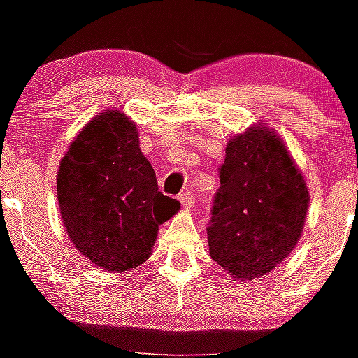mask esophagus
<instances>
[{"label": "esophagus", "mask_w": 358, "mask_h": 358, "mask_svg": "<svg viewBox=\"0 0 358 358\" xmlns=\"http://www.w3.org/2000/svg\"><path fill=\"white\" fill-rule=\"evenodd\" d=\"M180 203H182V206L185 208V210H190V208L194 206V196L190 192H182L180 194Z\"/></svg>", "instance_id": "esophagus-1"}]
</instances>
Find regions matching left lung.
I'll use <instances>...</instances> for the list:
<instances>
[{
	"instance_id": "obj_1",
	"label": "left lung",
	"mask_w": 358,
	"mask_h": 358,
	"mask_svg": "<svg viewBox=\"0 0 358 358\" xmlns=\"http://www.w3.org/2000/svg\"><path fill=\"white\" fill-rule=\"evenodd\" d=\"M310 206L303 171L262 122L229 138L208 225L210 255L232 282L266 276L296 248Z\"/></svg>"
}]
</instances>
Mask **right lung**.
<instances>
[{
    "mask_svg": "<svg viewBox=\"0 0 358 358\" xmlns=\"http://www.w3.org/2000/svg\"><path fill=\"white\" fill-rule=\"evenodd\" d=\"M57 201L69 241L108 273L143 264L159 225L180 210L159 192L136 122L113 108L92 117L69 143L59 162Z\"/></svg>",
    "mask_w": 358,
    "mask_h": 358,
    "instance_id": "obj_1",
    "label": "right lung"
}]
</instances>
